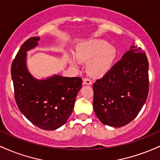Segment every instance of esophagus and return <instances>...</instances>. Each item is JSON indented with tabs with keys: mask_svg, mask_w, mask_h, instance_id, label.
<instances>
[{
	"mask_svg": "<svg viewBox=\"0 0 160 160\" xmlns=\"http://www.w3.org/2000/svg\"><path fill=\"white\" fill-rule=\"evenodd\" d=\"M92 83V81L89 78H85L82 79V84H87V85H91Z\"/></svg>",
	"mask_w": 160,
	"mask_h": 160,
	"instance_id": "obj_1",
	"label": "esophagus"
}]
</instances>
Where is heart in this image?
Segmentation results:
<instances>
[{"mask_svg":"<svg viewBox=\"0 0 160 160\" xmlns=\"http://www.w3.org/2000/svg\"><path fill=\"white\" fill-rule=\"evenodd\" d=\"M76 57L79 61H89L87 71L92 76H102L111 68L117 58V50L108 42L93 40L77 49ZM76 65L74 60H71Z\"/></svg>","mask_w":160,"mask_h":160,"instance_id":"1","label":"heart"}]
</instances>
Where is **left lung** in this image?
<instances>
[{
	"label": "left lung",
	"mask_w": 160,
	"mask_h": 160,
	"mask_svg": "<svg viewBox=\"0 0 160 160\" xmlns=\"http://www.w3.org/2000/svg\"><path fill=\"white\" fill-rule=\"evenodd\" d=\"M93 84V108L101 122L113 127L129 123L149 92L148 60L141 48L132 47Z\"/></svg>",
	"instance_id": "8db88e82"
}]
</instances>
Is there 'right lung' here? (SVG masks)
I'll return each mask as SVG.
<instances>
[{"instance_id": "1", "label": "right lung", "mask_w": 160, "mask_h": 160, "mask_svg": "<svg viewBox=\"0 0 160 160\" xmlns=\"http://www.w3.org/2000/svg\"><path fill=\"white\" fill-rule=\"evenodd\" d=\"M40 38H30L20 47L11 65L14 97L19 111L36 126L55 130L67 122L81 89L82 79L56 75L38 80L25 65L26 51L38 45Z\"/></svg>"}]
</instances>
